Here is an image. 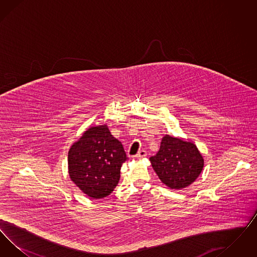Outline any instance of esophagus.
<instances>
[{"mask_svg":"<svg viewBox=\"0 0 257 257\" xmlns=\"http://www.w3.org/2000/svg\"><path fill=\"white\" fill-rule=\"evenodd\" d=\"M147 155V152L146 150H140L139 152H138V154L136 155V157L137 158H139V159H141V158H144V157H146Z\"/></svg>","mask_w":257,"mask_h":257,"instance_id":"34e87169","label":"esophagus"}]
</instances>
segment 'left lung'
Here are the masks:
<instances>
[{"label":"left lung","mask_w":257,"mask_h":257,"mask_svg":"<svg viewBox=\"0 0 257 257\" xmlns=\"http://www.w3.org/2000/svg\"><path fill=\"white\" fill-rule=\"evenodd\" d=\"M149 160L161 181L176 190L193 183L203 169V158L194 144L168 135Z\"/></svg>","instance_id":"obj_1"}]
</instances>
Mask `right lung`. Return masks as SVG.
<instances>
[{
	"label": "right lung",
	"instance_id": "obj_1",
	"mask_svg": "<svg viewBox=\"0 0 257 257\" xmlns=\"http://www.w3.org/2000/svg\"><path fill=\"white\" fill-rule=\"evenodd\" d=\"M127 159L121 142L110 134L107 125L91 127L68 152L69 175L86 195L103 198L118 183Z\"/></svg>",
	"mask_w": 257,
	"mask_h": 257
}]
</instances>
